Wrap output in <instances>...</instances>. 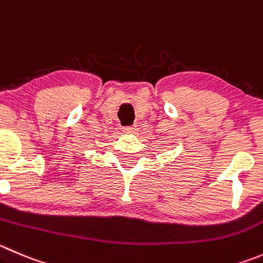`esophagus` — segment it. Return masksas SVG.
Returning <instances> with one entry per match:
<instances>
[{"label":"esophagus","instance_id":"34e87169","mask_svg":"<svg viewBox=\"0 0 263 263\" xmlns=\"http://www.w3.org/2000/svg\"><path fill=\"white\" fill-rule=\"evenodd\" d=\"M123 131H124V132H127V134H136L137 127H136V126H128V127H124Z\"/></svg>","mask_w":263,"mask_h":263}]
</instances>
